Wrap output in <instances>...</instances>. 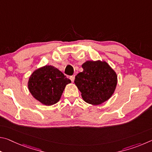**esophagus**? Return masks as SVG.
I'll use <instances>...</instances> for the list:
<instances>
[{"label": "esophagus", "instance_id": "esophagus-1", "mask_svg": "<svg viewBox=\"0 0 152 152\" xmlns=\"http://www.w3.org/2000/svg\"><path fill=\"white\" fill-rule=\"evenodd\" d=\"M74 78H75V76H70V79L71 80L72 82H74Z\"/></svg>", "mask_w": 152, "mask_h": 152}]
</instances>
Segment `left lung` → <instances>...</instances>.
I'll use <instances>...</instances> for the list:
<instances>
[{
	"instance_id": "obj_1",
	"label": "left lung",
	"mask_w": 152,
	"mask_h": 152,
	"mask_svg": "<svg viewBox=\"0 0 152 152\" xmlns=\"http://www.w3.org/2000/svg\"><path fill=\"white\" fill-rule=\"evenodd\" d=\"M82 67L83 72L76 76L74 83L84 101L97 105L109 99L117 83L115 71L107 62L101 61H87Z\"/></svg>"
}]
</instances>
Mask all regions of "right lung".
I'll return each instance as SVG.
<instances>
[{"label": "right lung", "mask_w": 152, "mask_h": 152, "mask_svg": "<svg viewBox=\"0 0 152 152\" xmlns=\"http://www.w3.org/2000/svg\"><path fill=\"white\" fill-rule=\"evenodd\" d=\"M71 80L54 66H45L31 75L28 88L33 96L50 106L60 101L66 84Z\"/></svg>", "instance_id": "1"}]
</instances>
